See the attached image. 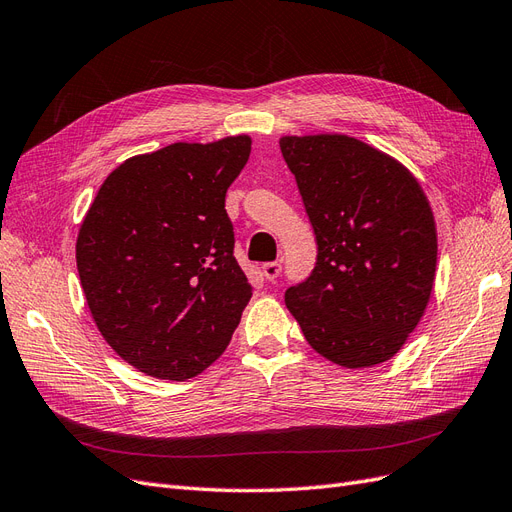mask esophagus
<instances>
[{"mask_svg": "<svg viewBox=\"0 0 512 512\" xmlns=\"http://www.w3.org/2000/svg\"><path fill=\"white\" fill-rule=\"evenodd\" d=\"M280 270H283V266H280L278 261H268V263H263V268H261L263 276H266L268 280H274V278H278Z\"/></svg>", "mask_w": 512, "mask_h": 512, "instance_id": "esophagus-1", "label": "esophagus"}]
</instances>
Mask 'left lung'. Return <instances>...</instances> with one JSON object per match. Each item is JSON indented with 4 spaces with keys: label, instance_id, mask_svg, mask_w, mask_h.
<instances>
[{
    "label": "left lung",
    "instance_id": "obj_1",
    "mask_svg": "<svg viewBox=\"0 0 512 512\" xmlns=\"http://www.w3.org/2000/svg\"><path fill=\"white\" fill-rule=\"evenodd\" d=\"M317 236L310 276L285 293L308 344L344 368L383 364L421 321L436 276L430 202L400 161L340 136L280 138Z\"/></svg>",
    "mask_w": 512,
    "mask_h": 512
}]
</instances>
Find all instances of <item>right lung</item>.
<instances>
[{"label": "right lung", "mask_w": 512, "mask_h": 512, "mask_svg": "<svg viewBox=\"0 0 512 512\" xmlns=\"http://www.w3.org/2000/svg\"><path fill=\"white\" fill-rule=\"evenodd\" d=\"M249 155V136H229L131 157L108 174L80 225L76 266L93 321L148 376L204 372L251 300L225 210Z\"/></svg>", "instance_id": "1"}]
</instances>
